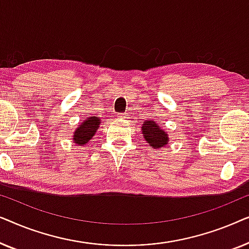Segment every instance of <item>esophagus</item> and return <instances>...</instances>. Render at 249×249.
Instances as JSON below:
<instances>
[{"label":"esophagus","instance_id":"obj_1","mask_svg":"<svg viewBox=\"0 0 249 249\" xmlns=\"http://www.w3.org/2000/svg\"><path fill=\"white\" fill-rule=\"evenodd\" d=\"M117 117H118V119H121V120H128L129 119L127 113H120V114H118Z\"/></svg>","mask_w":249,"mask_h":249}]
</instances>
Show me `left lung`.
<instances>
[{"label": "left lung", "instance_id": "1", "mask_svg": "<svg viewBox=\"0 0 249 249\" xmlns=\"http://www.w3.org/2000/svg\"><path fill=\"white\" fill-rule=\"evenodd\" d=\"M142 134L146 142H148L152 148H161L169 142L168 134L163 131L161 127L154 121L149 119L148 121H145L142 127Z\"/></svg>", "mask_w": 249, "mask_h": 249}]
</instances>
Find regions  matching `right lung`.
Returning <instances> with one entry per match:
<instances>
[{
  "mask_svg": "<svg viewBox=\"0 0 249 249\" xmlns=\"http://www.w3.org/2000/svg\"><path fill=\"white\" fill-rule=\"evenodd\" d=\"M98 127H100V119L95 117L87 118V120L79 124V127L77 128L76 131H74V142H76L77 145H85L86 142H88V141H90Z\"/></svg>",
  "mask_w": 249,
  "mask_h": 249,
  "instance_id": "right-lung-1",
  "label": "right lung"
}]
</instances>
